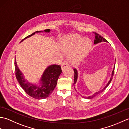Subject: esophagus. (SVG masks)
Here are the masks:
<instances>
[{"label":"esophagus","instance_id":"obj_1","mask_svg":"<svg viewBox=\"0 0 129 129\" xmlns=\"http://www.w3.org/2000/svg\"><path fill=\"white\" fill-rule=\"evenodd\" d=\"M68 66H69V64L67 61H64L61 64V69L62 70H64L65 68H67Z\"/></svg>","mask_w":129,"mask_h":129}]
</instances>
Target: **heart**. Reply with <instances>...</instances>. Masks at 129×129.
Here are the masks:
<instances>
[{
	"instance_id": "b5f03b06",
	"label": "heart",
	"mask_w": 129,
	"mask_h": 129,
	"mask_svg": "<svg viewBox=\"0 0 129 129\" xmlns=\"http://www.w3.org/2000/svg\"><path fill=\"white\" fill-rule=\"evenodd\" d=\"M91 44V40L89 38H83L79 35H73L65 38L62 46L65 51H72L68 56L70 61L76 62L85 56Z\"/></svg>"
}]
</instances>
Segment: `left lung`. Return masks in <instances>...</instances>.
Here are the masks:
<instances>
[{
  "mask_svg": "<svg viewBox=\"0 0 129 129\" xmlns=\"http://www.w3.org/2000/svg\"><path fill=\"white\" fill-rule=\"evenodd\" d=\"M94 34H95L94 44H97V43H100V42H108V41H107V40L105 39V38H104L103 37H101V35H100L99 34L96 33H94ZM114 70H113V72H112L111 78V79H110V81H109V83H108V84H107L106 86L105 87H104V88L102 90H101L100 91H98V92H96L95 94H94V95H92V96H89V97H86V99H91V98H94L95 95H96L97 94H99V93H100V92L103 91L106 88L107 86H108L110 84V83H111V81L112 77H113V75H114ZM74 84L76 83V80H77V78H78V72H77V71H76V70L75 69H74Z\"/></svg>",
  "mask_w": 129,
  "mask_h": 129,
  "instance_id": "left-lung-1",
  "label": "left lung"
}]
</instances>
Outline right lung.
I'll return each mask as SVG.
<instances>
[{
  "label": "right lung",
  "mask_w": 129,
  "mask_h": 129,
  "mask_svg": "<svg viewBox=\"0 0 129 129\" xmlns=\"http://www.w3.org/2000/svg\"><path fill=\"white\" fill-rule=\"evenodd\" d=\"M50 31V29H46L44 30L45 32H49ZM38 32V31H35L31 35H28V37H25L21 40V42L24 39L31 37V35L35 34V33ZM14 66L16 78L17 79V80L20 84L21 87L27 94L33 98L37 99H45L51 94V93L53 92L55 87L57 80H58L60 74L61 73V68L60 65H50L45 70L42 76V81L43 84L42 86L37 87L32 84H30L24 80L22 74L17 67L15 60L14 61Z\"/></svg>",
  "instance_id": "add662e5"
}]
</instances>
